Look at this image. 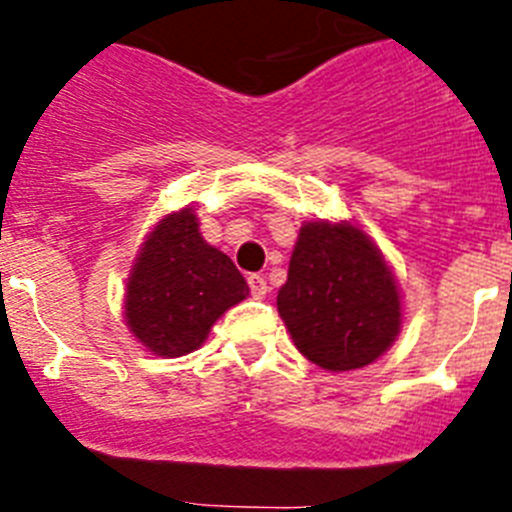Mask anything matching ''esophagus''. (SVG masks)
I'll use <instances>...</instances> for the list:
<instances>
[{"label":"esophagus","mask_w":512,"mask_h":512,"mask_svg":"<svg viewBox=\"0 0 512 512\" xmlns=\"http://www.w3.org/2000/svg\"><path fill=\"white\" fill-rule=\"evenodd\" d=\"M247 281H249V289H252V295H255L257 300L268 295V281H265V276H260V273H252Z\"/></svg>","instance_id":"1"}]
</instances>
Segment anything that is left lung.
Returning a JSON list of instances; mask_svg holds the SVG:
<instances>
[{"mask_svg": "<svg viewBox=\"0 0 512 512\" xmlns=\"http://www.w3.org/2000/svg\"><path fill=\"white\" fill-rule=\"evenodd\" d=\"M276 305L295 348L327 372L369 366L404 324L396 273L348 220L300 225Z\"/></svg>", "mask_w": 512, "mask_h": 512, "instance_id": "1", "label": "left lung"}]
</instances>
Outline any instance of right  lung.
<instances>
[{
	"mask_svg": "<svg viewBox=\"0 0 512 512\" xmlns=\"http://www.w3.org/2000/svg\"><path fill=\"white\" fill-rule=\"evenodd\" d=\"M249 287L231 257L207 244L193 207L164 215L146 233L124 289V327L154 356L177 358L204 345Z\"/></svg>",
	"mask_w": 512,
	"mask_h": 512,
	"instance_id": "add662e5",
	"label": "right lung"
}]
</instances>
